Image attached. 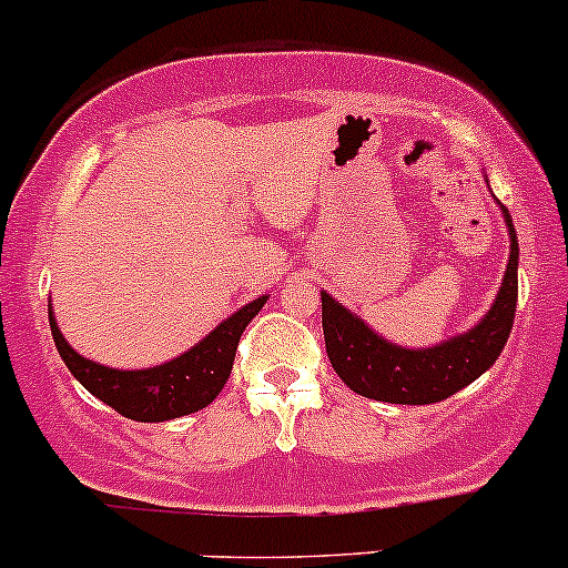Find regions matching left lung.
Instances as JSON below:
<instances>
[{
	"instance_id": "8db88e82",
	"label": "left lung",
	"mask_w": 568,
	"mask_h": 568,
	"mask_svg": "<svg viewBox=\"0 0 568 568\" xmlns=\"http://www.w3.org/2000/svg\"><path fill=\"white\" fill-rule=\"evenodd\" d=\"M510 235V258L500 293L479 325L432 349H402L323 293V333L333 371L367 399L392 405H434L474 384L500 357L510 336L518 302V241L514 219L503 206Z\"/></svg>"
}]
</instances>
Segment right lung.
Masks as SVG:
<instances>
[{"mask_svg": "<svg viewBox=\"0 0 568 568\" xmlns=\"http://www.w3.org/2000/svg\"><path fill=\"white\" fill-rule=\"evenodd\" d=\"M264 302L266 296H258L256 302L245 304L241 312L224 320L214 333H209L201 344L184 352L182 357L166 362V365L148 367V371H113V367L84 359L68 346L63 333L58 331V323H54L52 310L50 327L60 357L89 394L98 396L100 402H105L124 418L161 423L197 413L216 399V394L222 392L232 373L237 341Z\"/></svg>", "mask_w": 568, "mask_h": 568, "instance_id": "add662e5", "label": "right lung"}]
</instances>
